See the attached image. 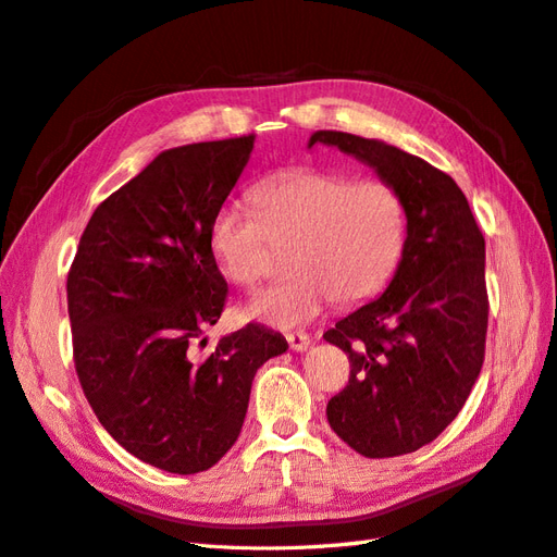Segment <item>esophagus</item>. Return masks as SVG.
Segmentation results:
<instances>
[{
	"label": "esophagus",
	"instance_id": "obj_1",
	"mask_svg": "<svg viewBox=\"0 0 557 557\" xmlns=\"http://www.w3.org/2000/svg\"><path fill=\"white\" fill-rule=\"evenodd\" d=\"M285 339H288L290 348H293V350H297V352H305V350L311 346V339H309V336H307V334H301V332L285 334Z\"/></svg>",
	"mask_w": 557,
	"mask_h": 557
}]
</instances>
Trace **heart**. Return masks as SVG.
Segmentation results:
<instances>
[{"mask_svg": "<svg viewBox=\"0 0 557 557\" xmlns=\"http://www.w3.org/2000/svg\"><path fill=\"white\" fill-rule=\"evenodd\" d=\"M256 205L230 199L211 225V248L225 278L260 283L274 246H290L293 281L242 307V315L278 330L307 325L339 297L360 305L383 290L401 258L407 213L379 178L299 170L264 181Z\"/></svg>", "mask_w": 557, "mask_h": 557, "instance_id": "b5f03b06", "label": "heart"}]
</instances>
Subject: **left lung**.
Returning <instances> with one entry per match:
<instances>
[{"instance_id": "obj_1", "label": "left lung", "mask_w": 557, "mask_h": 557, "mask_svg": "<svg viewBox=\"0 0 557 557\" xmlns=\"http://www.w3.org/2000/svg\"><path fill=\"white\" fill-rule=\"evenodd\" d=\"M399 193L407 239L383 295L323 336L350 362L327 401L330 428L364 458H395L434 442L460 413L485 352V239L465 193L423 158L358 134L318 129Z\"/></svg>"}]
</instances>
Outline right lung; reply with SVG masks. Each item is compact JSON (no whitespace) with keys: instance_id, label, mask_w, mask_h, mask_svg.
Segmentation results:
<instances>
[{"instance_id":"1","label":"right lung","mask_w":557,"mask_h":557,"mask_svg":"<svg viewBox=\"0 0 557 557\" xmlns=\"http://www.w3.org/2000/svg\"><path fill=\"white\" fill-rule=\"evenodd\" d=\"M252 144L256 134L162 150L95 209L66 278L76 374L95 416L134 458L170 474L223 458L256 372L288 350L256 323L205 358L193 350L225 307L211 225Z\"/></svg>"}]
</instances>
